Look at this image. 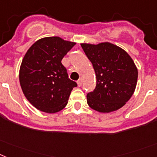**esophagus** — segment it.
Instances as JSON below:
<instances>
[{
	"label": "esophagus",
	"mask_w": 157,
	"mask_h": 157,
	"mask_svg": "<svg viewBox=\"0 0 157 157\" xmlns=\"http://www.w3.org/2000/svg\"><path fill=\"white\" fill-rule=\"evenodd\" d=\"M83 84V79H79L78 81H77V85H78L79 87H81Z\"/></svg>",
	"instance_id": "34e87169"
}]
</instances>
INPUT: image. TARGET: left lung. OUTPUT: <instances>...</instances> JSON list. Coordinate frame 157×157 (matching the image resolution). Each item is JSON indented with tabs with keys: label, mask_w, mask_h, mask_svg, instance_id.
<instances>
[{
	"label": "left lung",
	"mask_w": 157,
	"mask_h": 157,
	"mask_svg": "<svg viewBox=\"0 0 157 157\" xmlns=\"http://www.w3.org/2000/svg\"><path fill=\"white\" fill-rule=\"evenodd\" d=\"M97 77V85L87 94L89 107L110 113L125 105L135 91L138 72L132 59L124 49L111 43L81 44Z\"/></svg>",
	"instance_id": "obj_1"
}]
</instances>
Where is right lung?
<instances>
[{
  "label": "right lung",
  "instance_id": "right-lung-1",
  "mask_svg": "<svg viewBox=\"0 0 157 157\" xmlns=\"http://www.w3.org/2000/svg\"><path fill=\"white\" fill-rule=\"evenodd\" d=\"M76 44L58 36L42 38L29 48L20 68V84L34 107L55 113L68 103L72 89L77 86L68 78L63 57Z\"/></svg>",
  "mask_w": 157,
  "mask_h": 157
}]
</instances>
